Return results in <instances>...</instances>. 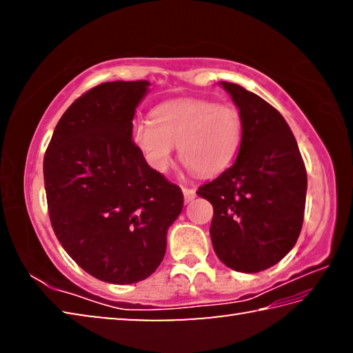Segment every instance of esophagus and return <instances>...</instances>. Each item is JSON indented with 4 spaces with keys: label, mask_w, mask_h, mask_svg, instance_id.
Here are the masks:
<instances>
[{
    "label": "esophagus",
    "mask_w": 353,
    "mask_h": 353,
    "mask_svg": "<svg viewBox=\"0 0 353 353\" xmlns=\"http://www.w3.org/2000/svg\"><path fill=\"white\" fill-rule=\"evenodd\" d=\"M182 191H183V199L187 204L196 198V190L188 188V187H182Z\"/></svg>",
    "instance_id": "34e87169"
}]
</instances>
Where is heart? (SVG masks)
I'll return each mask as SVG.
<instances>
[{"label": "heart", "mask_w": 353, "mask_h": 353, "mask_svg": "<svg viewBox=\"0 0 353 353\" xmlns=\"http://www.w3.org/2000/svg\"><path fill=\"white\" fill-rule=\"evenodd\" d=\"M130 137L154 171H168L179 145V155L188 168L199 176H213L225 170L238 154L243 115L232 103L176 99L155 107L151 119L134 121Z\"/></svg>", "instance_id": "b5f03b06"}]
</instances>
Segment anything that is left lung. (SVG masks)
<instances>
[{
  "label": "left lung",
  "instance_id": "obj_1",
  "mask_svg": "<svg viewBox=\"0 0 353 353\" xmlns=\"http://www.w3.org/2000/svg\"><path fill=\"white\" fill-rule=\"evenodd\" d=\"M243 115L235 163L198 188L212 202L210 236L230 270L260 272L294 246L303 223L307 170L283 117L259 94L223 82Z\"/></svg>",
  "mask_w": 353,
  "mask_h": 353
}]
</instances>
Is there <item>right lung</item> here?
Listing matches in <instances>:
<instances>
[{
	"label": "right lung",
	"instance_id": "add662e5",
	"mask_svg": "<svg viewBox=\"0 0 353 353\" xmlns=\"http://www.w3.org/2000/svg\"><path fill=\"white\" fill-rule=\"evenodd\" d=\"M148 81L104 82L59 119L43 159L48 213L62 248L103 282L137 283L157 270L166 230L183 207L130 129Z\"/></svg>",
	"mask_w": 353,
	"mask_h": 353
}]
</instances>
